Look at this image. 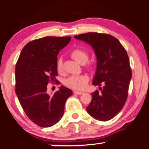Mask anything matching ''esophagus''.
I'll use <instances>...</instances> for the list:
<instances>
[{"instance_id":"esophagus-1","label":"esophagus","mask_w":149,"mask_h":149,"mask_svg":"<svg viewBox=\"0 0 149 149\" xmlns=\"http://www.w3.org/2000/svg\"><path fill=\"white\" fill-rule=\"evenodd\" d=\"M73 93H74L75 94H77V95H82V94L84 93V92L78 91H73Z\"/></svg>"}]
</instances>
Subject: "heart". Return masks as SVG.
Instances as JSON below:
<instances>
[{"label": "heart", "instance_id": "1", "mask_svg": "<svg viewBox=\"0 0 149 149\" xmlns=\"http://www.w3.org/2000/svg\"><path fill=\"white\" fill-rule=\"evenodd\" d=\"M71 58L77 63L81 65L86 63L88 61V52L84 48L76 47L71 51L70 53ZM88 69L92 68L91 64L88 63L87 66ZM56 68L58 72H62L63 71V62L61 59H58L56 63ZM88 82V77L86 75H80V76H73L66 79L65 84L68 87L76 90H82L86 87Z\"/></svg>", "mask_w": 149, "mask_h": 149}]
</instances>
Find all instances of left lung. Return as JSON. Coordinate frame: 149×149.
<instances>
[{"instance_id":"1","label":"left lung","mask_w":149,"mask_h":149,"mask_svg":"<svg viewBox=\"0 0 149 149\" xmlns=\"http://www.w3.org/2000/svg\"><path fill=\"white\" fill-rule=\"evenodd\" d=\"M75 38L91 45L97 57L93 85H103L91 93L92 100L86 111L93 118L107 121L118 114L125 106L132 77L127 51L120 41L107 33L88 32Z\"/></svg>"}]
</instances>
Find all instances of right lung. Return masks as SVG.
<instances>
[{
	"mask_svg": "<svg viewBox=\"0 0 149 149\" xmlns=\"http://www.w3.org/2000/svg\"><path fill=\"white\" fill-rule=\"evenodd\" d=\"M70 40V36L36 39L24 47L16 63L15 92L27 116L39 127H50L60 121L66 101L72 95L63 86L52 96L47 93L49 82L59 84L57 56Z\"/></svg>",
	"mask_w": 149,
	"mask_h": 149,
	"instance_id": "obj_1",
	"label": "right lung"
}]
</instances>
